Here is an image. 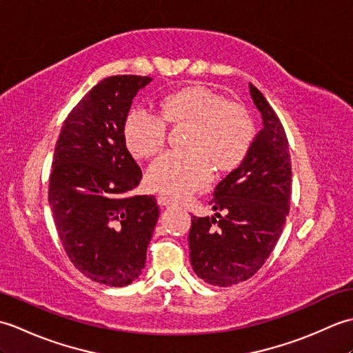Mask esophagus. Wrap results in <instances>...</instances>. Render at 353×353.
<instances>
[{
	"mask_svg": "<svg viewBox=\"0 0 353 353\" xmlns=\"http://www.w3.org/2000/svg\"><path fill=\"white\" fill-rule=\"evenodd\" d=\"M157 203H159V206H162V208H170V206H172L174 203H172V200L171 199H168V197H159L157 199Z\"/></svg>",
	"mask_w": 353,
	"mask_h": 353,
	"instance_id": "esophagus-1",
	"label": "esophagus"
}]
</instances>
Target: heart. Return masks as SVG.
<instances>
[{
	"mask_svg": "<svg viewBox=\"0 0 353 353\" xmlns=\"http://www.w3.org/2000/svg\"><path fill=\"white\" fill-rule=\"evenodd\" d=\"M162 115L134 108L124 123V141L138 159L159 154L168 137V123L191 124L186 148L170 152L147 172L150 188L172 199H186L203 190L216 171H234L249 154L254 141L252 117L241 104L229 101L214 89L196 85L165 97Z\"/></svg>",
	"mask_w": 353,
	"mask_h": 353,
	"instance_id": "b5f03b06",
	"label": "heart"
}]
</instances>
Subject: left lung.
<instances>
[{"mask_svg":"<svg viewBox=\"0 0 353 353\" xmlns=\"http://www.w3.org/2000/svg\"><path fill=\"white\" fill-rule=\"evenodd\" d=\"M249 88L264 127L244 162L216 185L209 201L216 211L215 216L191 215L188 241L192 270L215 287L247 281L264 265L290 211L287 134L265 97L252 83Z\"/></svg>","mask_w":353,"mask_h":353,"instance_id":"obj_1","label":"left lung"}]
</instances>
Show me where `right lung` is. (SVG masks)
I'll use <instances>...</instances> for the list:
<instances>
[{
    "mask_svg": "<svg viewBox=\"0 0 353 353\" xmlns=\"http://www.w3.org/2000/svg\"><path fill=\"white\" fill-rule=\"evenodd\" d=\"M152 79H103L74 108L52 156L48 201L59 238L80 273L125 287L145 267L159 216L154 196H130L142 179L124 141L133 97Z\"/></svg>",
    "mask_w": 353,
    "mask_h": 353,
    "instance_id": "obj_1",
    "label": "right lung"
}]
</instances>
